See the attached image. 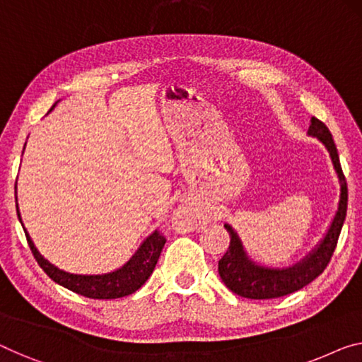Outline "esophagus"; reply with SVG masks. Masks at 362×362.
Segmentation results:
<instances>
[{
	"mask_svg": "<svg viewBox=\"0 0 362 362\" xmlns=\"http://www.w3.org/2000/svg\"><path fill=\"white\" fill-rule=\"evenodd\" d=\"M174 219H175V224L183 230L197 229L199 223H202V221H199L198 211L195 208H192L190 204H182V206H179Z\"/></svg>",
	"mask_w": 362,
	"mask_h": 362,
	"instance_id": "1",
	"label": "esophagus"
}]
</instances>
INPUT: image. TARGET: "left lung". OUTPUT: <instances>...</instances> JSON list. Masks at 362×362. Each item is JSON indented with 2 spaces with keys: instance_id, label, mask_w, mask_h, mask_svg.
Listing matches in <instances>:
<instances>
[{
  "instance_id": "obj_1",
  "label": "left lung",
  "mask_w": 362,
  "mask_h": 362,
  "mask_svg": "<svg viewBox=\"0 0 362 362\" xmlns=\"http://www.w3.org/2000/svg\"><path fill=\"white\" fill-rule=\"evenodd\" d=\"M310 136L319 138L330 153L333 167H335L339 180V202L335 218H333L327 234L320 244L312 250L305 258L289 268H268L260 267L252 262L244 250V245L235 230L229 224H224L228 229L230 242L229 249L219 260L218 272L224 284L237 296L247 299H276L296 293L320 276L323 269L335 252L339 233H341L344 218L348 208V187L344 179L341 164H339L338 151L333 141L330 129L319 118L312 117L309 132Z\"/></svg>"
}]
</instances>
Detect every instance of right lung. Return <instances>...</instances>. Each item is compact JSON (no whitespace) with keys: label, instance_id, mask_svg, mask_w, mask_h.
<instances>
[{"label":"right lung","instance_id":"obj_1","mask_svg":"<svg viewBox=\"0 0 362 362\" xmlns=\"http://www.w3.org/2000/svg\"><path fill=\"white\" fill-rule=\"evenodd\" d=\"M55 107V105H53ZM52 107V109H53ZM16 211L21 221L18 198H16ZM24 228V226H23ZM27 244H29L32 253H34L37 263L40 268L50 276L53 281L58 283L63 288H66L73 293L86 296L89 299H118L125 296L133 294L141 286L148 281V278L153 274L156 263L159 260L160 252L165 244V237L159 234V230H154L146 240L139 245V249L134 252V255L123 265L112 273L105 274H73L52 265L50 262L43 258L39 250L35 249L34 242L27 234Z\"/></svg>","mask_w":362,"mask_h":362}]
</instances>
